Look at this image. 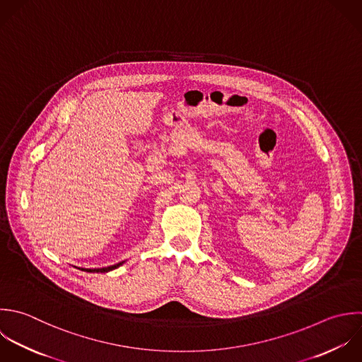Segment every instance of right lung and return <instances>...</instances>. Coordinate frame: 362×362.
<instances>
[{
    "label": "right lung",
    "instance_id": "right-lung-1",
    "mask_svg": "<svg viewBox=\"0 0 362 362\" xmlns=\"http://www.w3.org/2000/svg\"><path fill=\"white\" fill-rule=\"evenodd\" d=\"M125 261H121V262H118V264H115V265H111V267H105V268H94V269H87V268H78L80 271H84V272H93V274H98V272H101V274H105V272H110V271H112V269H117V268H119L122 264H124Z\"/></svg>",
    "mask_w": 362,
    "mask_h": 362
}]
</instances>
